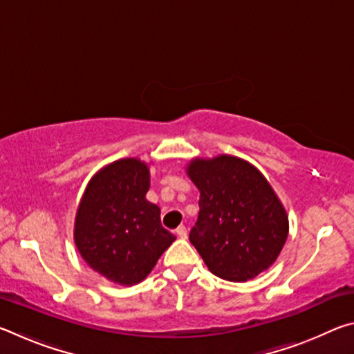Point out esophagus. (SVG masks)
Segmentation results:
<instances>
[{
  "label": "esophagus",
  "mask_w": 354,
  "mask_h": 354,
  "mask_svg": "<svg viewBox=\"0 0 354 354\" xmlns=\"http://www.w3.org/2000/svg\"><path fill=\"white\" fill-rule=\"evenodd\" d=\"M176 234H178V237H181V239H187V227L179 226L176 230Z\"/></svg>",
  "instance_id": "34e87169"
}]
</instances>
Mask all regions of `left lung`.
<instances>
[{"label": "left lung", "instance_id": "obj_1", "mask_svg": "<svg viewBox=\"0 0 354 354\" xmlns=\"http://www.w3.org/2000/svg\"><path fill=\"white\" fill-rule=\"evenodd\" d=\"M187 175L200 190V212L189 241L215 277L248 281L283 250L289 220L272 185L243 159L192 160Z\"/></svg>", "mask_w": 354, "mask_h": 354}]
</instances>
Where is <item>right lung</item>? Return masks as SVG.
Masks as SVG:
<instances>
[{
  "instance_id": "right-lung-1",
  "label": "right lung",
  "mask_w": 354,
  "mask_h": 354,
  "mask_svg": "<svg viewBox=\"0 0 354 354\" xmlns=\"http://www.w3.org/2000/svg\"><path fill=\"white\" fill-rule=\"evenodd\" d=\"M148 167L120 159L88 183L75 221V242L95 272L117 284L148 277L175 236L160 225V209L147 201Z\"/></svg>"
}]
</instances>
